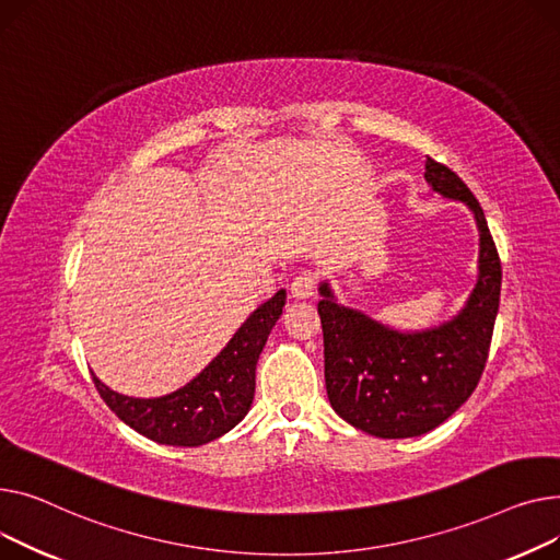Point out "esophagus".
Returning <instances> with one entry per match:
<instances>
[{
	"mask_svg": "<svg viewBox=\"0 0 560 560\" xmlns=\"http://www.w3.org/2000/svg\"><path fill=\"white\" fill-rule=\"evenodd\" d=\"M314 287H316V276L305 271V273L293 278L289 291H291L293 299H310V295L314 293Z\"/></svg>",
	"mask_w": 560,
	"mask_h": 560,
	"instance_id": "1",
	"label": "esophagus"
}]
</instances>
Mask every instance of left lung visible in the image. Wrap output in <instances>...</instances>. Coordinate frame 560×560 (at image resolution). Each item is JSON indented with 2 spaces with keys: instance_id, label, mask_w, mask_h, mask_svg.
<instances>
[{
  "instance_id": "left-lung-1",
  "label": "left lung",
  "mask_w": 560,
  "mask_h": 560,
  "mask_svg": "<svg viewBox=\"0 0 560 560\" xmlns=\"http://www.w3.org/2000/svg\"><path fill=\"white\" fill-rule=\"evenodd\" d=\"M424 180L443 199L464 203L479 230L477 282L458 314L424 330H398L341 305L327 280L318 284L327 398L346 422L377 439L432 432L472 396L500 310L502 265L479 201L432 158Z\"/></svg>"
}]
</instances>
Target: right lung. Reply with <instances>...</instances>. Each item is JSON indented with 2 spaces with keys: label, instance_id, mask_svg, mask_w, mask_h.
<instances>
[{
  "label": "right lung",
  "instance_id": "1",
  "mask_svg": "<svg viewBox=\"0 0 560 560\" xmlns=\"http://www.w3.org/2000/svg\"><path fill=\"white\" fill-rule=\"evenodd\" d=\"M287 303L280 289L261 303L191 382L160 398H130L108 388L92 373L104 402L128 427L155 443L199 447L244 420L255 396V366Z\"/></svg>",
  "mask_w": 560,
  "mask_h": 560
}]
</instances>
